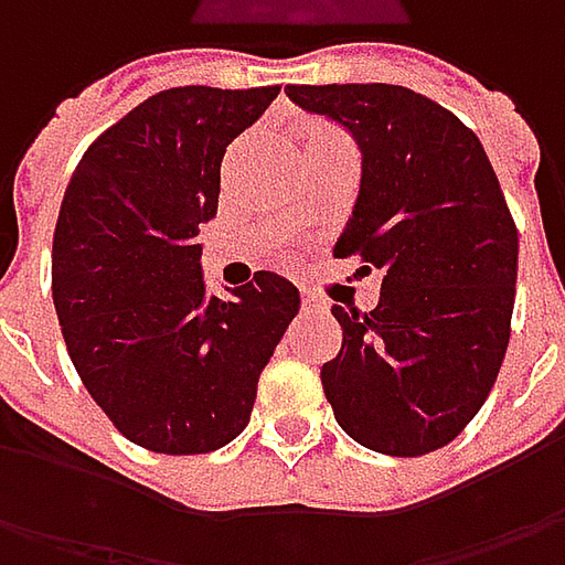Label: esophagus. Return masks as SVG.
Wrapping results in <instances>:
<instances>
[{"label": "esophagus", "mask_w": 565, "mask_h": 565, "mask_svg": "<svg viewBox=\"0 0 565 565\" xmlns=\"http://www.w3.org/2000/svg\"><path fill=\"white\" fill-rule=\"evenodd\" d=\"M301 308H305V311H327V301H323V298H320V295H315L311 292V289H305V292H301Z\"/></svg>", "instance_id": "obj_1"}]
</instances>
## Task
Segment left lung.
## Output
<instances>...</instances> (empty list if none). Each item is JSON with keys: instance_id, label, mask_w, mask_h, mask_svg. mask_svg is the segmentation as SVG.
Listing matches in <instances>:
<instances>
[{"instance_id": "obj_1", "label": "left lung", "mask_w": 565, "mask_h": 565, "mask_svg": "<svg viewBox=\"0 0 565 565\" xmlns=\"http://www.w3.org/2000/svg\"><path fill=\"white\" fill-rule=\"evenodd\" d=\"M308 113L345 125L361 191L333 254L383 273L374 311L339 308L342 349L320 367L339 427L386 456L452 444L507 359L519 228L475 131L396 84H289Z\"/></svg>"}]
</instances>
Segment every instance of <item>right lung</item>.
<instances>
[{
	"mask_svg": "<svg viewBox=\"0 0 565 565\" xmlns=\"http://www.w3.org/2000/svg\"><path fill=\"white\" fill-rule=\"evenodd\" d=\"M279 84L160 90L87 147L53 235L62 337L121 437L166 456L213 452L250 418L257 380L301 295L270 270L206 298L198 226L216 216L226 147Z\"/></svg>",
	"mask_w": 565,
	"mask_h": 565,
	"instance_id": "1",
	"label": "right lung"
}]
</instances>
